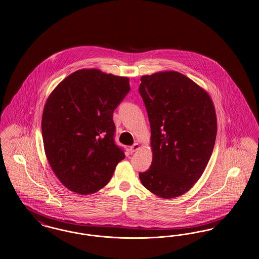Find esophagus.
Here are the masks:
<instances>
[{
  "mask_svg": "<svg viewBox=\"0 0 259 259\" xmlns=\"http://www.w3.org/2000/svg\"><path fill=\"white\" fill-rule=\"evenodd\" d=\"M139 148H140L139 144H138V143H135L133 146L130 147V151H131L132 153H134V152H136V151H137Z\"/></svg>",
  "mask_w": 259,
  "mask_h": 259,
  "instance_id": "1",
  "label": "esophagus"
}]
</instances>
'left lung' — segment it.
<instances>
[{
	"label": "left lung",
	"mask_w": 259,
	"mask_h": 259,
	"mask_svg": "<svg viewBox=\"0 0 259 259\" xmlns=\"http://www.w3.org/2000/svg\"><path fill=\"white\" fill-rule=\"evenodd\" d=\"M140 81L153 160L139 178L155 195L176 198L199 180L212 154L218 133L214 106L205 91L176 71L142 76Z\"/></svg>",
	"instance_id": "1"
}]
</instances>
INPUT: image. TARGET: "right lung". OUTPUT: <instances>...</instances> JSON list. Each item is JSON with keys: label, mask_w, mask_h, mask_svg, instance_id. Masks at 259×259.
<instances>
[{"label": "right lung", "mask_w": 259, "mask_h": 259, "mask_svg": "<svg viewBox=\"0 0 259 259\" xmlns=\"http://www.w3.org/2000/svg\"><path fill=\"white\" fill-rule=\"evenodd\" d=\"M130 91L125 77L82 69L49 96L41 118L44 147L55 176L69 190L96 193L124 158L115 143L113 113Z\"/></svg>", "instance_id": "add662e5"}]
</instances>
